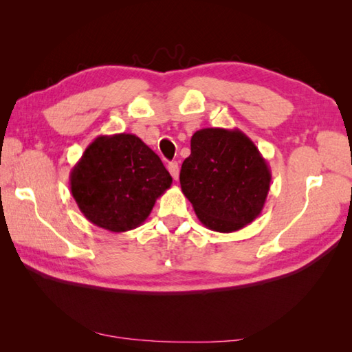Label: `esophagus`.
Segmentation results:
<instances>
[{
	"instance_id": "obj_1",
	"label": "esophagus",
	"mask_w": 352,
	"mask_h": 352,
	"mask_svg": "<svg viewBox=\"0 0 352 352\" xmlns=\"http://www.w3.org/2000/svg\"><path fill=\"white\" fill-rule=\"evenodd\" d=\"M168 170H169V174L172 175V178H174V180H178V174H180V168H178V163H177V162H170V163L168 164Z\"/></svg>"
}]
</instances>
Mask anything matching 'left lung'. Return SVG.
Segmentation results:
<instances>
[{
  "instance_id": "1",
  "label": "left lung",
  "mask_w": 352,
  "mask_h": 352,
  "mask_svg": "<svg viewBox=\"0 0 352 352\" xmlns=\"http://www.w3.org/2000/svg\"><path fill=\"white\" fill-rule=\"evenodd\" d=\"M180 184L203 226L218 233H233L263 210L271 169L241 130L203 129L190 139V155L183 162Z\"/></svg>"
}]
</instances>
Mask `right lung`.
Here are the masks:
<instances>
[{
	"instance_id": "1",
	"label": "right lung",
	"mask_w": 352,
	"mask_h": 352,
	"mask_svg": "<svg viewBox=\"0 0 352 352\" xmlns=\"http://www.w3.org/2000/svg\"><path fill=\"white\" fill-rule=\"evenodd\" d=\"M170 184L172 177L160 157L126 133L96 138L69 174L80 212L111 233L142 226Z\"/></svg>"
}]
</instances>
